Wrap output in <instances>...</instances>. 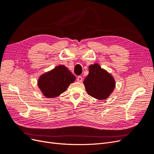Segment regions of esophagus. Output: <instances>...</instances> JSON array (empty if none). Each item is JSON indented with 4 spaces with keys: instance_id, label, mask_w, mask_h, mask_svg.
I'll list each match as a JSON object with an SVG mask.
<instances>
[{
    "instance_id": "esophagus-1",
    "label": "esophagus",
    "mask_w": 154,
    "mask_h": 154,
    "mask_svg": "<svg viewBox=\"0 0 154 154\" xmlns=\"http://www.w3.org/2000/svg\"><path fill=\"white\" fill-rule=\"evenodd\" d=\"M82 80H83V78H82V76H78V78H77V81H78V82H82Z\"/></svg>"
}]
</instances>
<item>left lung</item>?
I'll use <instances>...</instances> for the list:
<instances>
[{
  "instance_id": "1",
  "label": "left lung",
  "mask_w": 154,
  "mask_h": 154,
  "mask_svg": "<svg viewBox=\"0 0 154 154\" xmlns=\"http://www.w3.org/2000/svg\"><path fill=\"white\" fill-rule=\"evenodd\" d=\"M88 69L83 82L88 94L97 100L106 99L115 88L114 78L97 63L91 65Z\"/></svg>"
}]
</instances>
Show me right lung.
Instances as JSON below:
<instances>
[{
  "mask_svg": "<svg viewBox=\"0 0 154 154\" xmlns=\"http://www.w3.org/2000/svg\"><path fill=\"white\" fill-rule=\"evenodd\" d=\"M76 77L63 65L56 67L38 78V86L42 94L48 98L57 97L67 90Z\"/></svg>",
  "mask_w": 154,
  "mask_h": 154,
  "instance_id": "right-lung-1",
  "label": "right lung"
}]
</instances>
